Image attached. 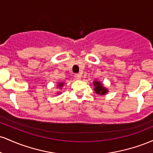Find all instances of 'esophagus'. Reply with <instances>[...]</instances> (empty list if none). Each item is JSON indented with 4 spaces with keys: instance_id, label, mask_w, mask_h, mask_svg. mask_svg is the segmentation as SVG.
<instances>
[{
    "instance_id": "34e87169",
    "label": "esophagus",
    "mask_w": 153,
    "mask_h": 153,
    "mask_svg": "<svg viewBox=\"0 0 153 153\" xmlns=\"http://www.w3.org/2000/svg\"><path fill=\"white\" fill-rule=\"evenodd\" d=\"M75 79H78V80H79V79L81 78V75H80V74H75Z\"/></svg>"
}]
</instances>
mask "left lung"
I'll use <instances>...</instances> for the list:
<instances>
[{"instance_id":"8db88e82","label":"left lung","mask_w":153,"mask_h":153,"mask_svg":"<svg viewBox=\"0 0 153 153\" xmlns=\"http://www.w3.org/2000/svg\"><path fill=\"white\" fill-rule=\"evenodd\" d=\"M93 84H94V91L96 94L103 96V95H106L108 92V89L106 87H104V85H103L101 82L98 81V80H94L93 82Z\"/></svg>"}]
</instances>
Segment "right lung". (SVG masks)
<instances>
[{"label":"right lung","instance_id":"1","mask_svg":"<svg viewBox=\"0 0 153 153\" xmlns=\"http://www.w3.org/2000/svg\"><path fill=\"white\" fill-rule=\"evenodd\" d=\"M64 82H57V88H62L63 86H64ZM56 94H60V92H57L56 93Z\"/></svg>","mask_w":153,"mask_h":153}]
</instances>
